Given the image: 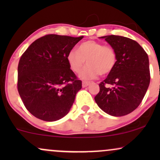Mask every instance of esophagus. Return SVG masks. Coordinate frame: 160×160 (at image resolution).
Wrapping results in <instances>:
<instances>
[{
	"label": "esophagus",
	"instance_id": "34e87169",
	"mask_svg": "<svg viewBox=\"0 0 160 160\" xmlns=\"http://www.w3.org/2000/svg\"><path fill=\"white\" fill-rule=\"evenodd\" d=\"M89 83H90V82H87V81H83L82 82V87H86V86H88L89 85Z\"/></svg>",
	"mask_w": 160,
	"mask_h": 160
}]
</instances>
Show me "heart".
Returning <instances> with one entry per match:
<instances>
[{
    "mask_svg": "<svg viewBox=\"0 0 160 160\" xmlns=\"http://www.w3.org/2000/svg\"><path fill=\"white\" fill-rule=\"evenodd\" d=\"M66 59L70 68L75 73L81 71L86 61L87 67L79 77L83 80H89L98 74L104 76L110 74L114 68L117 58L113 47L95 40H87L79 46L78 51H70Z\"/></svg>",
    "mask_w": 160,
    "mask_h": 160,
    "instance_id": "1",
    "label": "heart"
}]
</instances>
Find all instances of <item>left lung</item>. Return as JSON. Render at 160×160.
<instances>
[{"instance_id":"8db88e82","label":"left lung","mask_w":160,"mask_h":160,"mask_svg":"<svg viewBox=\"0 0 160 160\" xmlns=\"http://www.w3.org/2000/svg\"><path fill=\"white\" fill-rule=\"evenodd\" d=\"M104 39L117 53V63L107 78L99 84L95 101L102 111L122 117L135 111L144 98L150 84L149 58L135 40L108 35Z\"/></svg>"}]
</instances>
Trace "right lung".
I'll return each instance as SVG.
<instances>
[{
  "instance_id": "1",
  "label": "right lung",
  "mask_w": 160,
  "mask_h": 160,
  "mask_svg": "<svg viewBox=\"0 0 160 160\" xmlns=\"http://www.w3.org/2000/svg\"><path fill=\"white\" fill-rule=\"evenodd\" d=\"M82 38L48 34L33 42L22 56L18 91L37 118L52 122L71 110L82 82L70 69L66 57Z\"/></svg>"
}]
</instances>
